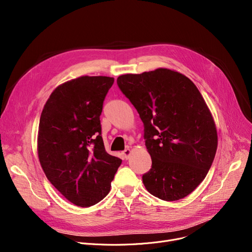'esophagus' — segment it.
I'll return each mask as SVG.
<instances>
[{"label": "esophagus", "instance_id": "34e87169", "mask_svg": "<svg viewBox=\"0 0 252 252\" xmlns=\"http://www.w3.org/2000/svg\"><path fill=\"white\" fill-rule=\"evenodd\" d=\"M130 153H131V151L129 150V149H126V150H124L123 151V158H124V159H128V158H129V155H130Z\"/></svg>", "mask_w": 252, "mask_h": 252}]
</instances>
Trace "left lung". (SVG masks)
Masks as SVG:
<instances>
[{
    "mask_svg": "<svg viewBox=\"0 0 252 252\" xmlns=\"http://www.w3.org/2000/svg\"><path fill=\"white\" fill-rule=\"evenodd\" d=\"M117 86L144 125L152 165L142 179L147 191L165 201L193 192L206 177L218 148L214 118L192 81L158 68L124 74Z\"/></svg>",
    "mask_w": 252,
    "mask_h": 252,
    "instance_id": "obj_1",
    "label": "left lung"
}]
</instances>
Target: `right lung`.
I'll list each match as a JSON object with an SVG mask.
<instances>
[{"label":"right lung","mask_w":252,"mask_h":252,"mask_svg":"<svg viewBox=\"0 0 252 252\" xmlns=\"http://www.w3.org/2000/svg\"><path fill=\"white\" fill-rule=\"evenodd\" d=\"M113 77L82 76L57 87L39 118L37 153L46 177L71 203L89 207L110 191L122 159L108 154L100 115Z\"/></svg>","instance_id":"obj_1"}]
</instances>
